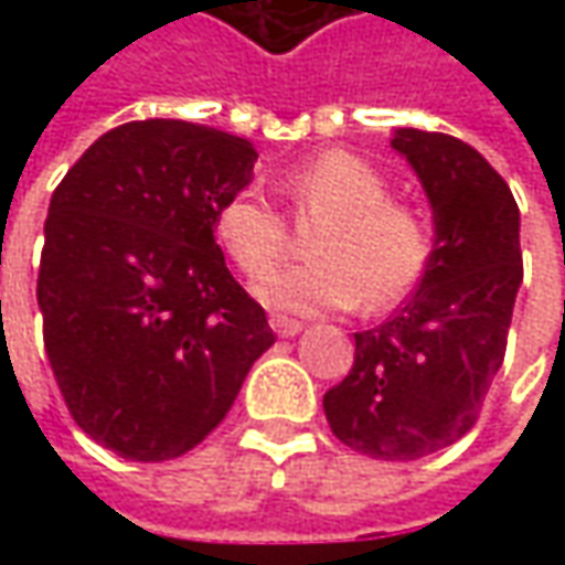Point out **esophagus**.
<instances>
[{
	"label": "esophagus",
	"instance_id": "esophagus-1",
	"mask_svg": "<svg viewBox=\"0 0 565 565\" xmlns=\"http://www.w3.org/2000/svg\"><path fill=\"white\" fill-rule=\"evenodd\" d=\"M270 327H273V333H276V337L289 339V337H298L305 323H301V320H292V317L273 315V317H270Z\"/></svg>",
	"mask_w": 565,
	"mask_h": 565
}]
</instances>
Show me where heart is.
<instances>
[{"label": "heart", "mask_w": 565, "mask_h": 565, "mask_svg": "<svg viewBox=\"0 0 565 565\" xmlns=\"http://www.w3.org/2000/svg\"><path fill=\"white\" fill-rule=\"evenodd\" d=\"M298 213L323 216L308 254L311 264L267 273L254 292L276 311L355 308L386 311L422 282L430 264V228L415 206L390 198V185L355 153L327 150L282 179ZM213 228L235 267L257 276L286 250V223L257 191L226 198Z\"/></svg>", "instance_id": "heart-1"}]
</instances>
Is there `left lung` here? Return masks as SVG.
<instances>
[{"label":"left lung","mask_w":565,"mask_h":565,"mask_svg":"<svg viewBox=\"0 0 565 565\" xmlns=\"http://www.w3.org/2000/svg\"><path fill=\"white\" fill-rule=\"evenodd\" d=\"M402 153L434 210V250L396 315L355 333V364L327 390L339 440L386 462H412L466 437L507 355L522 286L519 206L500 172L466 141L399 128Z\"/></svg>","instance_id":"obj_1"}]
</instances>
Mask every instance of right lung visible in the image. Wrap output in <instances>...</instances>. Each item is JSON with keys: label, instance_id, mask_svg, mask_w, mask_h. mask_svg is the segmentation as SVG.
<instances>
[{"label": "right lung", "instance_id": "add662e5", "mask_svg": "<svg viewBox=\"0 0 565 565\" xmlns=\"http://www.w3.org/2000/svg\"><path fill=\"white\" fill-rule=\"evenodd\" d=\"M254 163L250 141L206 125L125 121L53 191L36 276L46 355L77 427L121 459L194 449L276 342L213 238Z\"/></svg>", "mask_w": 565, "mask_h": 565}]
</instances>
